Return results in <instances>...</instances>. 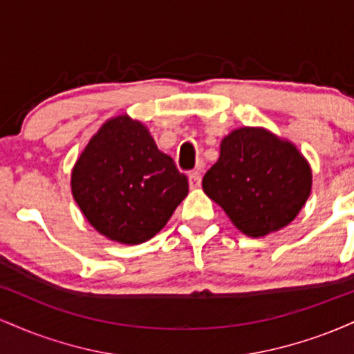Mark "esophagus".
<instances>
[{"label": "esophagus", "instance_id": "1", "mask_svg": "<svg viewBox=\"0 0 354 354\" xmlns=\"http://www.w3.org/2000/svg\"><path fill=\"white\" fill-rule=\"evenodd\" d=\"M189 186L193 189L200 188V186H201V173L200 171L189 173Z\"/></svg>", "mask_w": 354, "mask_h": 354}]
</instances>
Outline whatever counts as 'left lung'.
I'll return each mask as SVG.
<instances>
[{"instance_id": "left-lung-1", "label": "left lung", "mask_w": 354, "mask_h": 354, "mask_svg": "<svg viewBox=\"0 0 354 354\" xmlns=\"http://www.w3.org/2000/svg\"><path fill=\"white\" fill-rule=\"evenodd\" d=\"M203 189L248 236H266L290 225L311 191L301 153L266 129L239 128L221 141Z\"/></svg>"}]
</instances>
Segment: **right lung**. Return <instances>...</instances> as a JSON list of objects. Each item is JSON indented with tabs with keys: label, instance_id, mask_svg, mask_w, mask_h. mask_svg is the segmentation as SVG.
I'll return each mask as SVG.
<instances>
[{
	"label": "right lung",
	"instance_id": "obj_1",
	"mask_svg": "<svg viewBox=\"0 0 354 354\" xmlns=\"http://www.w3.org/2000/svg\"><path fill=\"white\" fill-rule=\"evenodd\" d=\"M75 201L101 234L138 245L153 238L188 194V178L161 153L143 124L109 120L91 138L71 174Z\"/></svg>",
	"mask_w": 354,
	"mask_h": 354
}]
</instances>
